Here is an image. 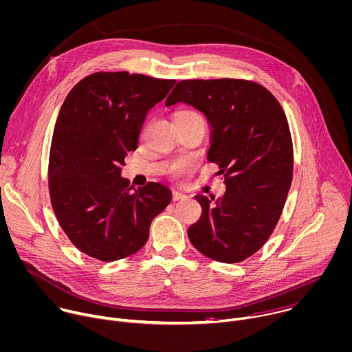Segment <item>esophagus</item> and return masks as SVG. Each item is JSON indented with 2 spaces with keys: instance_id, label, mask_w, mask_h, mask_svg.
<instances>
[{
  "instance_id": "34e87169",
  "label": "esophagus",
  "mask_w": 352,
  "mask_h": 352,
  "mask_svg": "<svg viewBox=\"0 0 352 352\" xmlns=\"http://www.w3.org/2000/svg\"><path fill=\"white\" fill-rule=\"evenodd\" d=\"M185 199H188V196L185 193H181V192H177V190L173 192V200L174 201H179V200H185Z\"/></svg>"
}]
</instances>
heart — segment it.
<instances>
[{
  "label": "heart",
  "mask_w": 352,
  "mask_h": 352,
  "mask_svg": "<svg viewBox=\"0 0 352 352\" xmlns=\"http://www.w3.org/2000/svg\"><path fill=\"white\" fill-rule=\"evenodd\" d=\"M178 113H195V111H190V110H182V111H178ZM186 168H188V164H186V163H179V164H175V166L171 168V173H174V174H179V173L186 171Z\"/></svg>",
  "instance_id": "heart-1"
}]
</instances>
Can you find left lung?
I'll list each match as a JSON object with an SVG mask.
<instances>
[{
  "instance_id": "obj_1",
  "label": "left lung",
  "mask_w": 352,
  "mask_h": 352,
  "mask_svg": "<svg viewBox=\"0 0 352 352\" xmlns=\"http://www.w3.org/2000/svg\"><path fill=\"white\" fill-rule=\"evenodd\" d=\"M186 103L210 124L207 159L223 174L226 190L195 199L201 217L189 226L190 243L206 257L233 264L260 250L274 232L293 177V144L286 114L263 85L235 78L184 80L166 106Z\"/></svg>"
}]
</instances>
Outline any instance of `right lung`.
I'll return each instance as SVG.
<instances>
[{"label": "right lung", "instance_id": "add662e5", "mask_svg": "<svg viewBox=\"0 0 352 352\" xmlns=\"http://www.w3.org/2000/svg\"><path fill=\"white\" fill-rule=\"evenodd\" d=\"M174 84L99 72L77 82L60 107L50 152L51 203L70 242L92 258L116 261L141 250L153 218L171 201L159 182L130 186L122 167L148 111Z\"/></svg>", "mask_w": 352, "mask_h": 352}]
</instances>
